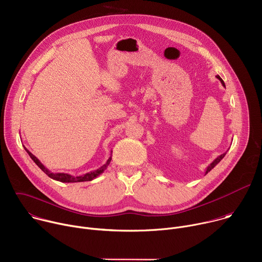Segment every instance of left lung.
<instances>
[{
  "instance_id": "obj_1",
  "label": "left lung",
  "mask_w": 262,
  "mask_h": 262,
  "mask_svg": "<svg viewBox=\"0 0 262 262\" xmlns=\"http://www.w3.org/2000/svg\"><path fill=\"white\" fill-rule=\"evenodd\" d=\"M216 79H219V80L221 81L222 85H223L224 87H225V84H224V81H223V80H222V79H221L219 76H216ZM225 156H226V152H225V154H223V155H221V156H219V157H217V158H216V159H215V160H214V161H213V162H212V163H211V164H210V165H209V166L206 168V171H205V175H206V174H207V173H208V172H209L211 169H213V168H214V167H215V166H216V165H217V164H219V163H220V162L223 160V158L225 157Z\"/></svg>"
}]
</instances>
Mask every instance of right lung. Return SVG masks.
I'll use <instances>...</instances> for the list:
<instances>
[{
    "mask_svg": "<svg viewBox=\"0 0 262 262\" xmlns=\"http://www.w3.org/2000/svg\"><path fill=\"white\" fill-rule=\"evenodd\" d=\"M25 149H26V151L28 152V155L30 156V158L34 161V163H35L37 166H38L49 177H51V178H53V179H55V180L61 181V182H82V181H91V180H93L94 178H96L98 175H100V174L106 169V167L110 165L111 160H112V157H110L108 160L106 161V163H105L103 166H101L100 168H98L97 170L91 171V172L86 173V174L81 175V176H72V175L67 174V173H52L49 169H47V168L40 163V161H39L38 159H37L35 156H33L26 147H25Z\"/></svg>",
    "mask_w": 262,
    "mask_h": 262,
    "instance_id": "add662e5",
    "label": "right lung"
}]
</instances>
